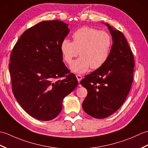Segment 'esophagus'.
<instances>
[{
  "label": "esophagus",
  "instance_id": "34e87169",
  "mask_svg": "<svg viewBox=\"0 0 148 148\" xmlns=\"http://www.w3.org/2000/svg\"><path fill=\"white\" fill-rule=\"evenodd\" d=\"M76 77H77V79L78 81V82H80L81 80L82 79V76H81L79 74H77L76 75Z\"/></svg>",
  "mask_w": 148,
  "mask_h": 148
}]
</instances>
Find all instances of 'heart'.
Segmentation results:
<instances>
[{"mask_svg":"<svg viewBox=\"0 0 148 148\" xmlns=\"http://www.w3.org/2000/svg\"><path fill=\"white\" fill-rule=\"evenodd\" d=\"M73 41L64 39L60 43V51L64 60L71 65L73 58H79L71 65L74 72L83 74L91 67L98 69L108 62L112 51L111 36L105 32L90 27H83L72 34Z\"/></svg>","mask_w":148,"mask_h":148,"instance_id":"heart-1","label":"heart"}]
</instances>
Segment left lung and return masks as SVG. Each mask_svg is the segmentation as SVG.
Wrapping results in <instances>:
<instances>
[{"label": "left lung", "instance_id": "1", "mask_svg": "<svg viewBox=\"0 0 148 148\" xmlns=\"http://www.w3.org/2000/svg\"><path fill=\"white\" fill-rule=\"evenodd\" d=\"M104 24L113 40L109 60L80 82L88 91L83 110L98 119L112 114L123 103L131 88L135 65L132 51L123 34Z\"/></svg>", "mask_w": 148, "mask_h": 148}]
</instances>
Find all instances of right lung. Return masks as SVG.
<instances>
[{
  "instance_id": "obj_1",
  "label": "right lung",
  "mask_w": 148,
  "mask_h": 148,
  "mask_svg": "<svg viewBox=\"0 0 148 148\" xmlns=\"http://www.w3.org/2000/svg\"><path fill=\"white\" fill-rule=\"evenodd\" d=\"M69 32L64 22L43 21L25 31L12 48L9 64L12 92L22 108L39 120L56 118L63 99L78 84L62 62L60 48Z\"/></svg>"
}]
</instances>
